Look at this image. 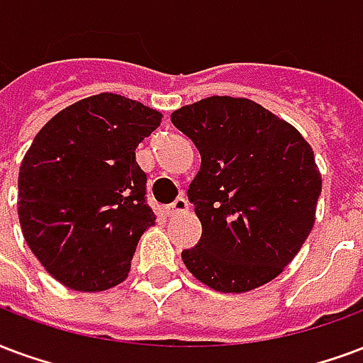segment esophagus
I'll return each instance as SVG.
<instances>
[{
    "instance_id": "obj_1",
    "label": "esophagus",
    "mask_w": 363,
    "mask_h": 363,
    "mask_svg": "<svg viewBox=\"0 0 363 363\" xmlns=\"http://www.w3.org/2000/svg\"><path fill=\"white\" fill-rule=\"evenodd\" d=\"M187 211H189V204H187V199L185 197H178L174 203L166 206V214L168 216H178V214H185Z\"/></svg>"
}]
</instances>
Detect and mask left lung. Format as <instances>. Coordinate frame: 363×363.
<instances>
[{"mask_svg":"<svg viewBox=\"0 0 363 363\" xmlns=\"http://www.w3.org/2000/svg\"><path fill=\"white\" fill-rule=\"evenodd\" d=\"M170 118L201 152L187 197L203 235L182 252L184 264L220 293L272 281L314 228L321 176L312 147L245 97H206Z\"/></svg>","mask_w":363,"mask_h":363,"instance_id":"obj_1","label":"left lung"}]
</instances>
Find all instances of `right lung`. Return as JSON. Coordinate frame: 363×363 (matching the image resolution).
<instances>
[{"label": "right lung", "mask_w": 363, "mask_h": 363, "mask_svg": "<svg viewBox=\"0 0 363 363\" xmlns=\"http://www.w3.org/2000/svg\"><path fill=\"white\" fill-rule=\"evenodd\" d=\"M162 114L116 94L62 108L38 132L18 172V220L42 266L74 291L128 277L140 237L155 223L135 149Z\"/></svg>", "instance_id": "add662e5"}]
</instances>
